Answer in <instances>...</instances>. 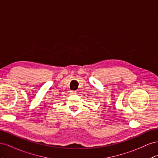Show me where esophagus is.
I'll use <instances>...</instances> for the list:
<instances>
[{"mask_svg": "<svg viewBox=\"0 0 158 158\" xmlns=\"http://www.w3.org/2000/svg\"><path fill=\"white\" fill-rule=\"evenodd\" d=\"M70 94H72V95H73V94H76V91H70Z\"/></svg>", "mask_w": 158, "mask_h": 158, "instance_id": "obj_1", "label": "esophagus"}]
</instances>
